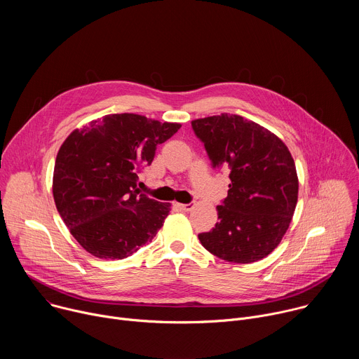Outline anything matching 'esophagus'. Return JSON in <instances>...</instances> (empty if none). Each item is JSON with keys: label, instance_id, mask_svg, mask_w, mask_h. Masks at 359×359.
Wrapping results in <instances>:
<instances>
[{"label": "esophagus", "instance_id": "esophagus-1", "mask_svg": "<svg viewBox=\"0 0 359 359\" xmlns=\"http://www.w3.org/2000/svg\"><path fill=\"white\" fill-rule=\"evenodd\" d=\"M176 206L180 209V210H183V212H190L191 209H193V204L191 203H189V204H183V203H177Z\"/></svg>", "mask_w": 359, "mask_h": 359}]
</instances>
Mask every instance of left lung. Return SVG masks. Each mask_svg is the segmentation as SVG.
Masks as SVG:
<instances>
[{
  "label": "left lung",
  "instance_id": "1",
  "mask_svg": "<svg viewBox=\"0 0 359 359\" xmlns=\"http://www.w3.org/2000/svg\"><path fill=\"white\" fill-rule=\"evenodd\" d=\"M213 166L230 168L229 193L219 222L198 234L216 257L238 264L259 262L281 243L298 200L295 163L273 132L238 115L191 121Z\"/></svg>",
  "mask_w": 359,
  "mask_h": 359
}]
</instances>
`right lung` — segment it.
Here are the masks:
<instances>
[{
    "mask_svg": "<svg viewBox=\"0 0 359 359\" xmlns=\"http://www.w3.org/2000/svg\"><path fill=\"white\" fill-rule=\"evenodd\" d=\"M180 126L112 114L64 140L54 168V200L65 226L89 254L122 260L161 230L172 204L142 194L137 173Z\"/></svg>",
    "mask_w": 359,
    "mask_h": 359,
    "instance_id": "add662e5",
    "label": "right lung"
}]
</instances>
